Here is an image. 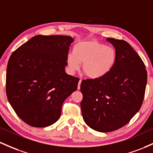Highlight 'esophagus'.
Wrapping results in <instances>:
<instances>
[{
  "label": "esophagus",
  "mask_w": 153,
  "mask_h": 153,
  "mask_svg": "<svg viewBox=\"0 0 153 153\" xmlns=\"http://www.w3.org/2000/svg\"><path fill=\"white\" fill-rule=\"evenodd\" d=\"M81 82H82V79H80V80H79V82H78V89H80V83H81Z\"/></svg>",
  "instance_id": "34e87169"
}]
</instances>
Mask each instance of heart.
I'll list each match as a JSON object with an SVG mask.
<instances>
[{
	"mask_svg": "<svg viewBox=\"0 0 153 153\" xmlns=\"http://www.w3.org/2000/svg\"><path fill=\"white\" fill-rule=\"evenodd\" d=\"M116 52L111 46L96 40L82 41L74 45L73 53L67 56V63L73 73L83 71L88 78L97 80L110 73L116 62Z\"/></svg>",
	"mask_w": 153,
	"mask_h": 153,
	"instance_id": "b5f03b06",
	"label": "heart"
}]
</instances>
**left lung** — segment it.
<instances>
[{
  "label": "left lung",
  "mask_w": 153,
  "mask_h": 153,
  "mask_svg": "<svg viewBox=\"0 0 153 153\" xmlns=\"http://www.w3.org/2000/svg\"><path fill=\"white\" fill-rule=\"evenodd\" d=\"M107 41L116 52L113 68L100 79L83 80L80 84L83 120L100 132L113 131L130 121L142 106L147 78L145 64L128 43Z\"/></svg>",
  "instance_id": "1"
}]
</instances>
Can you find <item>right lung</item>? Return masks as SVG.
<instances>
[{
  "label": "right lung",
  "instance_id": "right-lung-1",
  "mask_svg": "<svg viewBox=\"0 0 153 153\" xmlns=\"http://www.w3.org/2000/svg\"><path fill=\"white\" fill-rule=\"evenodd\" d=\"M70 36H36L10 56L6 95L16 115L33 127L59 118L64 101L78 88L79 78L65 73Z\"/></svg>",
  "mask_w": 153,
  "mask_h": 153
}]
</instances>
